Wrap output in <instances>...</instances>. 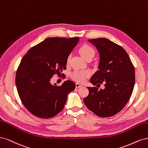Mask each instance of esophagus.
<instances>
[{
  "mask_svg": "<svg viewBox=\"0 0 148 148\" xmlns=\"http://www.w3.org/2000/svg\"><path fill=\"white\" fill-rule=\"evenodd\" d=\"M75 87H76V88H80V87H82V85H81L79 84H78V83H76L75 84Z\"/></svg>",
  "mask_w": 148,
  "mask_h": 148,
  "instance_id": "obj_1",
  "label": "esophagus"
}]
</instances>
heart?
I'll list each match as a JSON object with an SVG mask.
<instances>
[{"label":"heart","mask_w":148,"mask_h":148,"mask_svg":"<svg viewBox=\"0 0 148 148\" xmlns=\"http://www.w3.org/2000/svg\"><path fill=\"white\" fill-rule=\"evenodd\" d=\"M79 52L83 58L85 60H87L88 58H93L95 54V51L92 47L88 45H84L80 47L79 49ZM69 57L68 58L67 61H69ZM71 77L74 80L77 81L78 82H84L87 78H88L90 75V73L89 71H79L74 70L71 73Z\"/></svg>","instance_id":"1"}]
</instances>
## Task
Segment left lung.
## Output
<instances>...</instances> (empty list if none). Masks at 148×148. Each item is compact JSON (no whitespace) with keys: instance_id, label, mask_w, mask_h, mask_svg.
Masks as SVG:
<instances>
[{"instance_id":"obj_1","label":"left lung","mask_w":148,"mask_h":148,"mask_svg":"<svg viewBox=\"0 0 148 148\" xmlns=\"http://www.w3.org/2000/svg\"><path fill=\"white\" fill-rule=\"evenodd\" d=\"M88 42L97 47L99 54V70L90 82L97 87L103 83L105 88L87 87L89 94L84 102L98 116L111 117L121 111L131 97L135 82L134 66L121 46L105 38Z\"/></svg>"}]
</instances>
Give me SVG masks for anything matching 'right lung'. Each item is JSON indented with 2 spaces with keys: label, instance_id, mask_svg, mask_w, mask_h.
Here are the masks:
<instances>
[{
  "label": "right lung",
  "instance_id": "right-lung-1",
  "mask_svg": "<svg viewBox=\"0 0 148 148\" xmlns=\"http://www.w3.org/2000/svg\"><path fill=\"white\" fill-rule=\"evenodd\" d=\"M79 40V37L47 38L22 58L16 74V86L23 105L33 115L49 119L63 109L75 85L66 80L56 86L50 84V79L66 69L68 56Z\"/></svg>",
  "mask_w": 148,
  "mask_h": 148
}]
</instances>
